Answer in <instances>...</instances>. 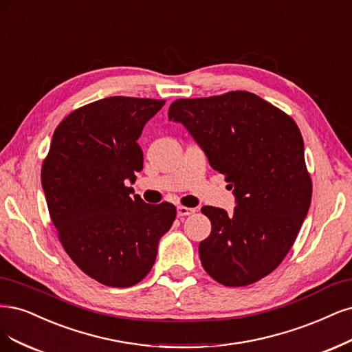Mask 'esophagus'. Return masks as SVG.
I'll return each instance as SVG.
<instances>
[{"instance_id": "esophagus-1", "label": "esophagus", "mask_w": 352, "mask_h": 352, "mask_svg": "<svg viewBox=\"0 0 352 352\" xmlns=\"http://www.w3.org/2000/svg\"><path fill=\"white\" fill-rule=\"evenodd\" d=\"M197 210L195 208H188V207H177V215L179 217H186V215H190V214H193Z\"/></svg>"}]
</instances>
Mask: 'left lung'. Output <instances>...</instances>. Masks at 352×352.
<instances>
[{
	"mask_svg": "<svg viewBox=\"0 0 352 352\" xmlns=\"http://www.w3.org/2000/svg\"><path fill=\"white\" fill-rule=\"evenodd\" d=\"M168 119L189 131L236 197L233 214L201 210L212 227L199 243L204 270L226 287L262 280L287 256L310 207L311 179L297 124L249 91L179 99Z\"/></svg>",
	"mask_w": 352,
	"mask_h": 352,
	"instance_id": "8db88e82",
	"label": "left lung"
}]
</instances>
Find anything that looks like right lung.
<instances>
[{"instance_id": "right-lung-1", "label": "right lung", "mask_w": 352, "mask_h": 352, "mask_svg": "<svg viewBox=\"0 0 352 352\" xmlns=\"http://www.w3.org/2000/svg\"><path fill=\"white\" fill-rule=\"evenodd\" d=\"M166 102L106 98L71 112L52 137L42 188L60 245L78 268L107 287L144 280L170 230L173 204L131 197L144 155L138 138Z\"/></svg>"}]
</instances>
